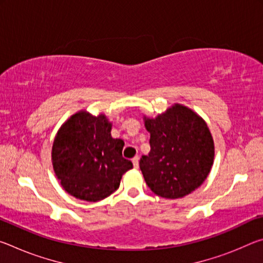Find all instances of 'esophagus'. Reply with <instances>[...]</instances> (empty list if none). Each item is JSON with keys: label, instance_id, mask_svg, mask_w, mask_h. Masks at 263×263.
Returning <instances> with one entry per match:
<instances>
[{"label": "esophagus", "instance_id": "34e87169", "mask_svg": "<svg viewBox=\"0 0 263 263\" xmlns=\"http://www.w3.org/2000/svg\"><path fill=\"white\" fill-rule=\"evenodd\" d=\"M132 162H133V166H135V168H138L139 167V157H135L132 159Z\"/></svg>", "mask_w": 263, "mask_h": 263}]
</instances>
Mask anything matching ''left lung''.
Instances as JSON below:
<instances>
[{"label": "left lung", "mask_w": 263, "mask_h": 263, "mask_svg": "<svg viewBox=\"0 0 263 263\" xmlns=\"http://www.w3.org/2000/svg\"><path fill=\"white\" fill-rule=\"evenodd\" d=\"M144 119L151 133V152L139 161L146 184L164 198H181L193 193L205 181L215 158L206 123L182 104Z\"/></svg>", "instance_id": "8db88e82"}]
</instances>
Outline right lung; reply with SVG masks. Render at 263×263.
Segmentation results:
<instances>
[{"mask_svg":"<svg viewBox=\"0 0 263 263\" xmlns=\"http://www.w3.org/2000/svg\"><path fill=\"white\" fill-rule=\"evenodd\" d=\"M105 115L79 111L58 131L52 147L53 169L69 195L97 202L118 189L122 176L133 167L124 159V141L111 137Z\"/></svg>","mask_w":263,"mask_h":263,"instance_id":"obj_1","label":"right lung"}]
</instances>
